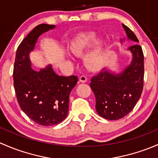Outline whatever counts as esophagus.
<instances>
[{
  "label": "esophagus",
  "mask_w": 158,
  "mask_h": 158,
  "mask_svg": "<svg viewBox=\"0 0 158 158\" xmlns=\"http://www.w3.org/2000/svg\"><path fill=\"white\" fill-rule=\"evenodd\" d=\"M79 81L81 83H85L87 81V77L85 76H81L79 77Z\"/></svg>",
  "instance_id": "obj_1"
}]
</instances>
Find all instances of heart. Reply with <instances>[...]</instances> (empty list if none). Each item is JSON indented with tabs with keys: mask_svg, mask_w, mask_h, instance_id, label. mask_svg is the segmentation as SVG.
<instances>
[{
	"mask_svg": "<svg viewBox=\"0 0 158 158\" xmlns=\"http://www.w3.org/2000/svg\"><path fill=\"white\" fill-rule=\"evenodd\" d=\"M95 42V38L92 35L82 37L73 43L71 52L77 57H84L90 50ZM84 64L90 71H98L101 69L105 62V49L100 44L93 51L88 53L84 58Z\"/></svg>",
	"mask_w": 158,
	"mask_h": 158,
	"instance_id": "b5f03b06",
	"label": "heart"
}]
</instances>
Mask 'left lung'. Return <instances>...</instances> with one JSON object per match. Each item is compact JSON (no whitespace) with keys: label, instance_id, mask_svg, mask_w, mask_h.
I'll return each instance as SVG.
<instances>
[{"label":"left lung","instance_id":"8db88e82","mask_svg":"<svg viewBox=\"0 0 158 158\" xmlns=\"http://www.w3.org/2000/svg\"><path fill=\"white\" fill-rule=\"evenodd\" d=\"M129 40H139L128 27L123 24ZM125 39H121L123 43ZM132 58L127 67L119 73L103 68L91 78L90 86L96 97V110L103 118L117 120L128 115L139 100L144 84V55L138 44L128 47Z\"/></svg>","mask_w":158,"mask_h":158}]
</instances>
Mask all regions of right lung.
<instances>
[{
	"instance_id": "1",
	"label": "right lung",
	"mask_w": 158,
	"mask_h": 158,
	"mask_svg": "<svg viewBox=\"0 0 158 158\" xmlns=\"http://www.w3.org/2000/svg\"><path fill=\"white\" fill-rule=\"evenodd\" d=\"M55 28L48 24L35 27L19 44L14 66V86L19 106L32 121L43 126L58 125L65 119L70 93L78 81L75 75H58L50 64L40 71L32 68L30 54L38 38Z\"/></svg>"
}]
</instances>
